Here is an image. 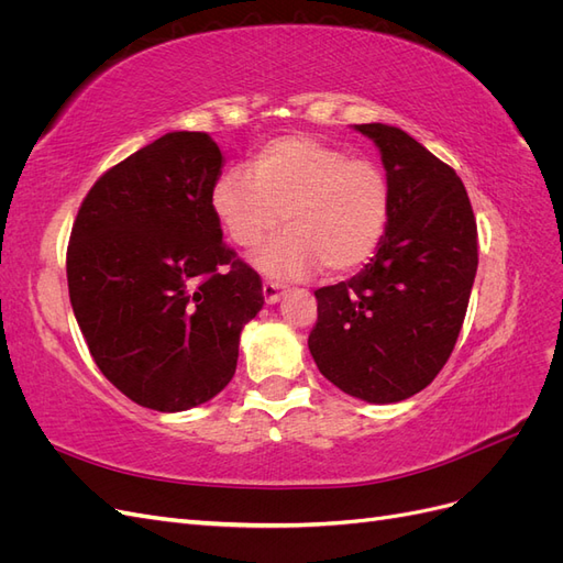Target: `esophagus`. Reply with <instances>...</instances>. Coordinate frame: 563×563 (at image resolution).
<instances>
[{"label":"esophagus","mask_w":563,"mask_h":563,"mask_svg":"<svg viewBox=\"0 0 563 563\" xmlns=\"http://www.w3.org/2000/svg\"><path fill=\"white\" fill-rule=\"evenodd\" d=\"M282 296H284V288L279 284H275V282H265L263 284V298H265L267 305L279 302Z\"/></svg>","instance_id":"obj_1"}]
</instances>
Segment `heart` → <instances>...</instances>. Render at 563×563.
Listing matches in <instances>:
<instances>
[{
	"label": "heart",
	"mask_w": 563,
	"mask_h": 563,
	"mask_svg": "<svg viewBox=\"0 0 563 563\" xmlns=\"http://www.w3.org/2000/svg\"><path fill=\"white\" fill-rule=\"evenodd\" d=\"M211 211L242 251L288 228L261 255L275 279H302L323 267L352 275L376 255L389 225L391 190L383 168L312 135H279L253 152L251 168H225Z\"/></svg>",
	"instance_id": "b5f03b06"
}]
</instances>
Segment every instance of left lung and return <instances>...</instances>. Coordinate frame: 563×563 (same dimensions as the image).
Masks as SVG:
<instances>
[{
    "instance_id": "obj_1",
    "label": "left lung",
    "mask_w": 563,
    "mask_h": 563,
    "mask_svg": "<svg viewBox=\"0 0 563 563\" xmlns=\"http://www.w3.org/2000/svg\"><path fill=\"white\" fill-rule=\"evenodd\" d=\"M354 129L380 150L389 225L360 275L317 288L308 345L345 395L395 404L428 387L455 347L479 265L476 220L463 180L406 131Z\"/></svg>"
}]
</instances>
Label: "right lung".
Returning <instances> with one entry per match:
<instances>
[{
  "mask_svg": "<svg viewBox=\"0 0 563 563\" xmlns=\"http://www.w3.org/2000/svg\"><path fill=\"white\" fill-rule=\"evenodd\" d=\"M220 168L209 133H166L100 176L73 225L67 288L84 340L100 373L152 411L213 399L265 302L211 211Z\"/></svg>",
  "mask_w": 563,
  "mask_h": 563,
  "instance_id": "right-lung-1",
  "label": "right lung"
}]
</instances>
